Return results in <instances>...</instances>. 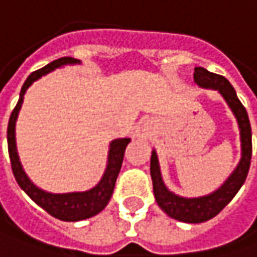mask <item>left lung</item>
Here are the masks:
<instances>
[{
	"mask_svg": "<svg viewBox=\"0 0 257 257\" xmlns=\"http://www.w3.org/2000/svg\"><path fill=\"white\" fill-rule=\"evenodd\" d=\"M194 82L202 87H212L222 93L225 101L228 102L229 108L232 109L234 115L237 117L240 125V135H241V161L235 171L231 174L225 184L218 189L215 193L205 197L197 199H184L178 197L174 193H171L162 183V177L159 171V164L155 152L151 156V177L154 184V194L156 202L161 206V209L168 216L174 218L181 222L189 224H199L216 216L222 211L232 197L240 190L243 183L246 181L248 168H250V159H251V127L246 108L235 95L234 87L231 83L221 74H215L203 67L194 68Z\"/></svg>",
	"mask_w": 257,
	"mask_h": 257,
	"instance_id": "8db88e82",
	"label": "left lung"
}]
</instances>
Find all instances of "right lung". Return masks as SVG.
<instances>
[{"label":"right lung","mask_w":257,"mask_h":257,"mask_svg":"<svg viewBox=\"0 0 257 257\" xmlns=\"http://www.w3.org/2000/svg\"><path fill=\"white\" fill-rule=\"evenodd\" d=\"M74 63H79V61L76 58H71V57H63V58L52 61L51 64L45 65L44 68L33 71L22 87L20 98H19L16 108L13 109L11 115H10L9 128H7L9 155L10 161H11V170H13V174L16 177V181L19 183V186L25 192L28 193V196L35 203H38L49 215H52L54 218H58L61 221H82V219L90 218V216L99 213L108 205V202L112 196V192H114V187H115V181H117V177H118L119 170H121V165H122L124 151L130 142V139H117L111 143L106 171L99 181V184L89 192L65 193V194L46 193L41 189H38L29 180L28 175L25 174L22 164L19 161L17 149H16V133H14L16 128L14 127H16V119L19 115L26 89L35 80L45 76L46 73L52 71L54 68L61 67L64 64H74Z\"/></svg>","instance_id":"obj_1"}]
</instances>
